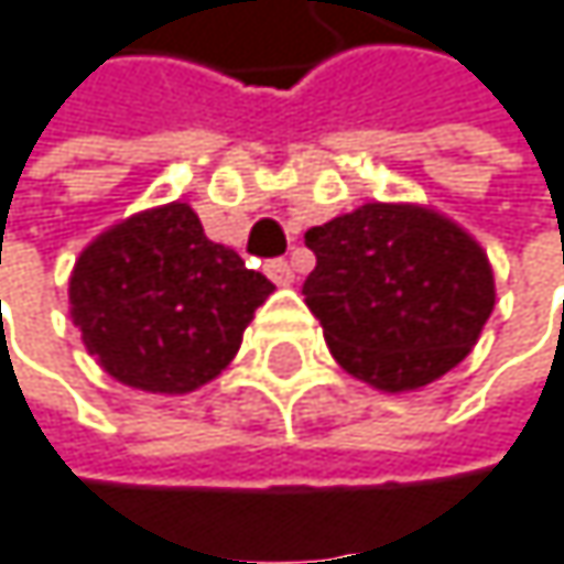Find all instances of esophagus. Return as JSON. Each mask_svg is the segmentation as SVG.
<instances>
[{
    "instance_id": "esophagus-1",
    "label": "esophagus",
    "mask_w": 564,
    "mask_h": 564,
    "mask_svg": "<svg viewBox=\"0 0 564 564\" xmlns=\"http://www.w3.org/2000/svg\"><path fill=\"white\" fill-rule=\"evenodd\" d=\"M265 275H269L275 285H289V282L295 279V272H292V265H289L285 259H272V262L265 265Z\"/></svg>"
}]
</instances>
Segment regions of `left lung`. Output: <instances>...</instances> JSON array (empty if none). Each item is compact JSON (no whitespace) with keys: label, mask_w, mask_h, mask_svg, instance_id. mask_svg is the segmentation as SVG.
I'll use <instances>...</instances> for the list:
<instances>
[{"label":"left lung","mask_w":564,"mask_h":564,"mask_svg":"<svg viewBox=\"0 0 564 564\" xmlns=\"http://www.w3.org/2000/svg\"><path fill=\"white\" fill-rule=\"evenodd\" d=\"M302 295L335 362L382 392L455 369L496 305L481 246L432 208L369 202L305 232Z\"/></svg>","instance_id":"1"}]
</instances>
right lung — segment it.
<instances>
[{
	"instance_id": "right-lung-1",
	"label": "right lung",
	"mask_w": 564,
	"mask_h": 564,
	"mask_svg": "<svg viewBox=\"0 0 564 564\" xmlns=\"http://www.w3.org/2000/svg\"><path fill=\"white\" fill-rule=\"evenodd\" d=\"M272 282L205 239L185 202L102 232L68 279L73 322L99 366L142 392L182 395L216 379Z\"/></svg>"
}]
</instances>
